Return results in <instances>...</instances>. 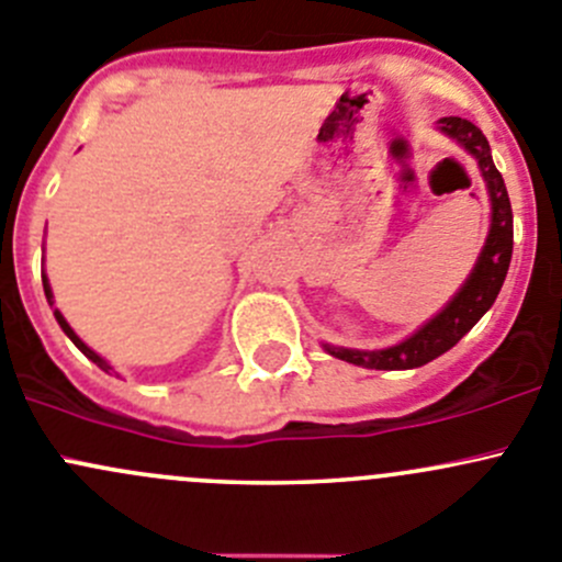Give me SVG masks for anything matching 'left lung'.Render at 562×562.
Masks as SVG:
<instances>
[{
    "label": "left lung",
    "instance_id": "8db88e82",
    "mask_svg": "<svg viewBox=\"0 0 562 562\" xmlns=\"http://www.w3.org/2000/svg\"><path fill=\"white\" fill-rule=\"evenodd\" d=\"M438 130L460 143L479 161V170H482L484 183H487L490 205H493L490 235L484 240V248L479 254L476 265H473L471 276L460 286V292L449 300L441 314H436L430 322L422 324L403 344L379 351L340 349V346L324 344V349L329 355L351 362V366L375 370H408L427 366L430 360L441 357L443 351L452 349L457 340L493 308L497 292H501L503 281H506L514 248V218L506 183H503V176L497 172L493 154H490L487 137L482 135V130L476 124H471L468 119H457V115H447V119L438 121Z\"/></svg>",
    "mask_w": 562,
    "mask_h": 562
}]
</instances>
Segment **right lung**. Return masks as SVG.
Segmentation results:
<instances>
[{
	"label": "right lung",
	"instance_id": "add662e5",
	"mask_svg": "<svg viewBox=\"0 0 562 562\" xmlns=\"http://www.w3.org/2000/svg\"><path fill=\"white\" fill-rule=\"evenodd\" d=\"M43 289H45V297H48V303H50V305H54V292H50V283H48V279H45V276H43ZM54 316H56V322H59V327H61V329H65V333H67V338H69V340H72V344H75V346H78V349H80V351H83V355H86V357H89V360H91V362H97V366H100L102 370H110V366H108V362H105V360H102V357H100V355H97V351H91V349H89V346H86V344H83V340H80V338H78V335H75V329H72V327H69V324H67V319H65V316H61V311H59V308H54Z\"/></svg>",
	"mask_w": 562,
	"mask_h": 562
}]
</instances>
